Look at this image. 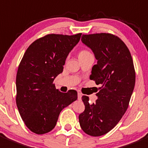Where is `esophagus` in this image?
<instances>
[{
    "label": "esophagus",
    "instance_id": "34e87169",
    "mask_svg": "<svg viewBox=\"0 0 148 148\" xmlns=\"http://www.w3.org/2000/svg\"><path fill=\"white\" fill-rule=\"evenodd\" d=\"M82 99V94L80 92H78V100H81Z\"/></svg>",
    "mask_w": 148,
    "mask_h": 148
}]
</instances>
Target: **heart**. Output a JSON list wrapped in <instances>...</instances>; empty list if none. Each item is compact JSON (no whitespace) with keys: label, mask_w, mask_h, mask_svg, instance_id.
I'll list each match as a JSON object with an SVG mask.
<instances>
[{"label":"heart","mask_w":148,"mask_h":148,"mask_svg":"<svg viewBox=\"0 0 148 148\" xmlns=\"http://www.w3.org/2000/svg\"><path fill=\"white\" fill-rule=\"evenodd\" d=\"M89 54H90V53L88 51H87V50H82V51H80L79 53L78 56L79 58H81V57L89 55Z\"/></svg>","instance_id":"b5f03b06"}]
</instances>
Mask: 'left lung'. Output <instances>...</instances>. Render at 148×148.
Listing matches in <instances>:
<instances>
[{"label": "left lung", "instance_id": "1", "mask_svg": "<svg viewBox=\"0 0 148 148\" xmlns=\"http://www.w3.org/2000/svg\"><path fill=\"white\" fill-rule=\"evenodd\" d=\"M82 42L97 60L90 79L100 84L95 103L82 97L85 109L79 116L82 130L99 137L114 128L128 108L135 84V71L131 53L124 42L109 33L82 34Z\"/></svg>", "mask_w": 148, "mask_h": 148}]
</instances>
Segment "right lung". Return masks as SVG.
Listing matches in <instances>:
<instances>
[{
	"instance_id": "add662e5",
	"label": "right lung",
	"mask_w": 148,
	"mask_h": 148,
	"mask_svg": "<svg viewBox=\"0 0 148 148\" xmlns=\"http://www.w3.org/2000/svg\"><path fill=\"white\" fill-rule=\"evenodd\" d=\"M81 35L47 34L34 41L24 53L16 74V102L25 125L35 134L51 132L61 110L77 99L76 90L61 92L53 81L62 73Z\"/></svg>"
}]
</instances>
